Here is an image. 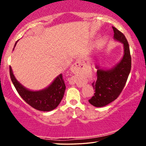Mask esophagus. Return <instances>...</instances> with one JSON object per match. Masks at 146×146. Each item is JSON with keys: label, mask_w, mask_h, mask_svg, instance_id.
Returning <instances> with one entry per match:
<instances>
[{"label": "esophagus", "mask_w": 146, "mask_h": 146, "mask_svg": "<svg viewBox=\"0 0 146 146\" xmlns=\"http://www.w3.org/2000/svg\"><path fill=\"white\" fill-rule=\"evenodd\" d=\"M80 64H81V61L78 60V61L76 62V63H75L74 64V65L72 66V68H71V70H72V72H74V73L76 72L78 67L80 66ZM70 82H71L72 84L74 83V82H75V80L74 79V78L71 79Z\"/></svg>", "instance_id": "obj_1"}]
</instances>
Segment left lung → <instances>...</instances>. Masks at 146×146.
Here are the masks:
<instances>
[{
  "label": "left lung",
  "instance_id": "1",
  "mask_svg": "<svg viewBox=\"0 0 146 146\" xmlns=\"http://www.w3.org/2000/svg\"><path fill=\"white\" fill-rule=\"evenodd\" d=\"M113 38L123 45V56L119 63L110 69H102L96 65L97 80L92 84L95 93L88 102L95 107L105 106L114 101L124 88L131 70V58L129 44L122 33L115 27Z\"/></svg>",
  "mask_w": 146,
  "mask_h": 146
}]
</instances>
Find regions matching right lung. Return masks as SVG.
I'll list each match as a JSON object with an SVG mask.
<instances>
[{"instance_id": "right-lung-1", "label": "right lung", "mask_w": 146, "mask_h": 146, "mask_svg": "<svg viewBox=\"0 0 146 146\" xmlns=\"http://www.w3.org/2000/svg\"><path fill=\"white\" fill-rule=\"evenodd\" d=\"M17 42H16L15 47ZM9 68L11 80L16 90L22 98L31 107L40 111H48L55 109L60 103L66 89L62 74L58 76L52 83L45 89L39 91H32L24 87L16 79L11 66Z\"/></svg>"}]
</instances>
